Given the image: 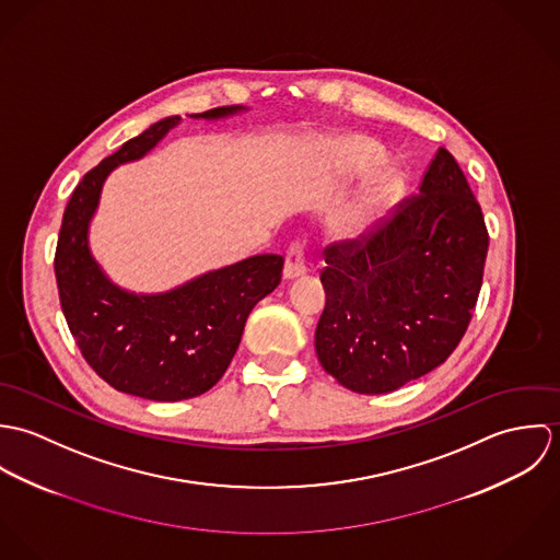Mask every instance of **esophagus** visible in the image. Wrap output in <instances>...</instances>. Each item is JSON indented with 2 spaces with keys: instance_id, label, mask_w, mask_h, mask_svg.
Segmentation results:
<instances>
[{
  "instance_id": "obj_1",
  "label": "esophagus",
  "mask_w": 560,
  "mask_h": 560,
  "mask_svg": "<svg viewBox=\"0 0 560 560\" xmlns=\"http://www.w3.org/2000/svg\"><path fill=\"white\" fill-rule=\"evenodd\" d=\"M306 273V258H304V247L300 243L291 245V249L287 252V260H284V280H298Z\"/></svg>"
}]
</instances>
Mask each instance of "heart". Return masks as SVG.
I'll list each match as a JSON object with an SVG mask.
<instances>
[{
	"label": "heart",
	"mask_w": 560,
	"mask_h": 560,
	"mask_svg": "<svg viewBox=\"0 0 560 560\" xmlns=\"http://www.w3.org/2000/svg\"><path fill=\"white\" fill-rule=\"evenodd\" d=\"M325 160L334 174H362L384 161L380 144L364 136H340L325 144ZM402 178L395 167H380L340 218L336 233L342 240H362L399 200Z\"/></svg>",
	"instance_id": "heart-1"
}]
</instances>
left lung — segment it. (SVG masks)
<instances>
[{
    "label": "left lung",
    "mask_w": 560,
    "mask_h": 560,
    "mask_svg": "<svg viewBox=\"0 0 560 560\" xmlns=\"http://www.w3.org/2000/svg\"><path fill=\"white\" fill-rule=\"evenodd\" d=\"M418 194L364 245L325 249L315 349L320 366L360 395L393 393L444 364L477 306L489 237L446 149Z\"/></svg>",
    "instance_id": "8db88e82"
}]
</instances>
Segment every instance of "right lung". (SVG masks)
I'll use <instances>...</instances> for the list:
<instances>
[{
    "mask_svg": "<svg viewBox=\"0 0 560 560\" xmlns=\"http://www.w3.org/2000/svg\"><path fill=\"white\" fill-rule=\"evenodd\" d=\"M241 112L247 107L226 105L189 118L222 120ZM178 125L180 116L161 118L81 178L56 249L62 313L85 362L118 393L163 402L194 399L222 380L245 320L280 284L284 265L278 254H258L160 293L122 289L103 271L90 249V224L107 176L147 158Z\"/></svg>",
    "mask_w": 560,
    "mask_h": 560,
    "instance_id": "right-lung-1",
    "label": "right lung"
}]
</instances>
